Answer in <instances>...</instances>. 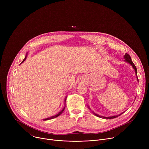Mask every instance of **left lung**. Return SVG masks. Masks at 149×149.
Listing matches in <instances>:
<instances>
[{
  "label": "left lung",
  "instance_id": "obj_1",
  "mask_svg": "<svg viewBox=\"0 0 149 149\" xmlns=\"http://www.w3.org/2000/svg\"><path fill=\"white\" fill-rule=\"evenodd\" d=\"M124 61L126 62H127V63H129V64H130V65L133 68V69L134 70L135 73H136V75L137 81L139 82V79H138L137 75V68H136V67L135 66V65L133 63V62H132L130 56L128 54H125L124 55ZM88 109H89L90 110H91L90 108L89 107V106H88ZM123 113H124V112H123ZM123 113H121V114H118V115H117V116H110V117H104V116H101L98 115L97 114H95V113L93 112V113L95 116H97V117H100V118H106V119H111V118H116V117H117L118 116H120L121 114H122Z\"/></svg>",
  "mask_w": 149,
  "mask_h": 149
}]
</instances>
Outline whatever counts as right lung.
<instances>
[{
    "label": "right lung",
    "instance_id": "right-lung-1",
    "mask_svg": "<svg viewBox=\"0 0 149 149\" xmlns=\"http://www.w3.org/2000/svg\"><path fill=\"white\" fill-rule=\"evenodd\" d=\"M27 56H28V54H26V56H25V58H24V59L23 60V61L22 62H22H24L25 60H26V57H27ZM66 99H67V97L65 98V100H64V101H65H65H66ZM65 106H64V107H63V109L59 112V113H58L57 114H56V115H55V116H52V117H48V118H45V119H44L43 120H44V121H45V120H51V119H53V118H56V117H58L59 115H61L62 113V112L63 111V110H65Z\"/></svg>",
    "mask_w": 149,
    "mask_h": 149
}]
</instances>
